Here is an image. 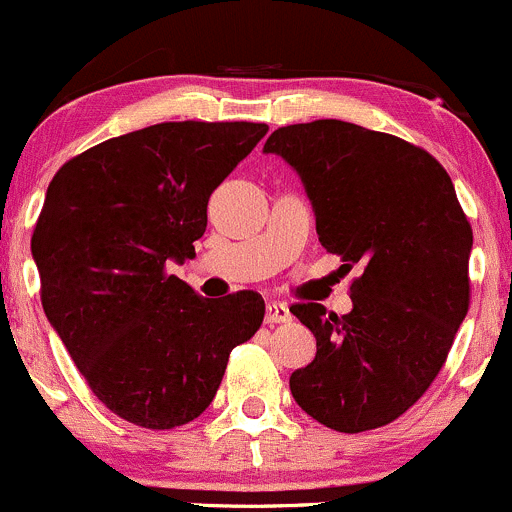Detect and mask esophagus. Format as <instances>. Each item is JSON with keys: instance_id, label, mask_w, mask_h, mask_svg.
Segmentation results:
<instances>
[{"instance_id": "esophagus-1", "label": "esophagus", "mask_w": 512, "mask_h": 512, "mask_svg": "<svg viewBox=\"0 0 512 512\" xmlns=\"http://www.w3.org/2000/svg\"><path fill=\"white\" fill-rule=\"evenodd\" d=\"M293 320L285 302H268L266 305V324H283Z\"/></svg>"}]
</instances>
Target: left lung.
Listing matches in <instances>:
<instances>
[{"label": "left lung", "mask_w": 512, "mask_h": 512, "mask_svg": "<svg viewBox=\"0 0 512 512\" xmlns=\"http://www.w3.org/2000/svg\"><path fill=\"white\" fill-rule=\"evenodd\" d=\"M263 153L300 175L324 249L364 263L349 315L290 307L317 339L290 393L337 432L388 425L430 388L469 312L474 234L452 178L425 148L339 119L280 126Z\"/></svg>", "instance_id": "left-lung-1"}]
</instances>
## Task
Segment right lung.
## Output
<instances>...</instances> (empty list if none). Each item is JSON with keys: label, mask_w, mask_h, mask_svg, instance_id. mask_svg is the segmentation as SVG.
Listing matches in <instances>:
<instances>
[{"label": "right lung", "mask_w": 512, "mask_h": 512, "mask_svg": "<svg viewBox=\"0 0 512 512\" xmlns=\"http://www.w3.org/2000/svg\"><path fill=\"white\" fill-rule=\"evenodd\" d=\"M254 122H166L87 148L53 175L31 254L41 302L92 393L148 430L207 410L234 346L261 327L254 290L207 300L168 263L195 256L210 195L266 136Z\"/></svg>", "instance_id": "obj_1"}]
</instances>
